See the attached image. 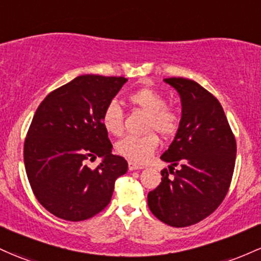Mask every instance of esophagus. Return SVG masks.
Masks as SVG:
<instances>
[{
	"label": "esophagus",
	"instance_id": "1",
	"mask_svg": "<svg viewBox=\"0 0 261 261\" xmlns=\"http://www.w3.org/2000/svg\"><path fill=\"white\" fill-rule=\"evenodd\" d=\"M142 168H144V166L137 165V163L133 162V161L128 162V170H130V171H134V170H142Z\"/></svg>",
	"mask_w": 261,
	"mask_h": 261
}]
</instances>
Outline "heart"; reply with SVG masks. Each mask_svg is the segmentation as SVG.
Masks as SVG:
<instances>
[{
  "mask_svg": "<svg viewBox=\"0 0 261 261\" xmlns=\"http://www.w3.org/2000/svg\"><path fill=\"white\" fill-rule=\"evenodd\" d=\"M127 100L134 107L147 114L145 128L150 133L144 136L125 137L117 142L116 151L130 161L142 163L147 161L159 147V136L153 131H157L163 137L173 136L178 130L181 117L177 109L166 104L165 96L153 88L136 89L128 94ZM101 122L110 135H122L124 114L116 101H110L104 109Z\"/></svg>",
  "mask_w": 261,
  "mask_h": 261,
  "instance_id": "1",
  "label": "heart"
}]
</instances>
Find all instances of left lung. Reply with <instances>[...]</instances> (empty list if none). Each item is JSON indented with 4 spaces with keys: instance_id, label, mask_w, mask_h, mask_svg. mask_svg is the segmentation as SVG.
<instances>
[{
    "instance_id": "left-lung-1",
    "label": "left lung",
    "mask_w": 261,
    "mask_h": 261,
    "mask_svg": "<svg viewBox=\"0 0 261 261\" xmlns=\"http://www.w3.org/2000/svg\"><path fill=\"white\" fill-rule=\"evenodd\" d=\"M178 91L182 117L161 160V183L147 196L150 211L171 227L183 228L211 216L227 196L237 157L236 136L218 99L194 80L167 78ZM179 165L176 171L174 167ZM172 174V176L169 174Z\"/></svg>"
}]
</instances>
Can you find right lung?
Instances as JSON below:
<instances>
[{
  "label": "right lung",
  "mask_w": 261,
  "mask_h": 261,
  "mask_svg": "<svg viewBox=\"0 0 261 261\" xmlns=\"http://www.w3.org/2000/svg\"><path fill=\"white\" fill-rule=\"evenodd\" d=\"M126 82L124 76H76L37 109L24 140V166L34 196L53 216L80 222L110 203L127 162L111 153L101 116ZM96 156L102 163L89 168L87 161Z\"/></svg>",
  "instance_id": "add662e5"
}]
</instances>
